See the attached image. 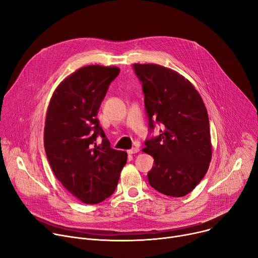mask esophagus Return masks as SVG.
<instances>
[{"label":"esophagus","mask_w":258,"mask_h":258,"mask_svg":"<svg viewBox=\"0 0 258 258\" xmlns=\"http://www.w3.org/2000/svg\"><path fill=\"white\" fill-rule=\"evenodd\" d=\"M140 151V149H139V147H134V148H132V149H130L127 152L130 153V154H135V153H138Z\"/></svg>","instance_id":"1"}]
</instances>
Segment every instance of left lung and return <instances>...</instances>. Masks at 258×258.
<instances>
[{"instance_id": "1", "label": "left lung", "mask_w": 258, "mask_h": 258, "mask_svg": "<svg viewBox=\"0 0 258 258\" xmlns=\"http://www.w3.org/2000/svg\"><path fill=\"white\" fill-rule=\"evenodd\" d=\"M142 82L149 127L162 123L160 136L142 149L154 160L149 184L171 197L193 191L207 174L212 141L207 108L193 84L177 72L158 64H134Z\"/></svg>"}]
</instances>
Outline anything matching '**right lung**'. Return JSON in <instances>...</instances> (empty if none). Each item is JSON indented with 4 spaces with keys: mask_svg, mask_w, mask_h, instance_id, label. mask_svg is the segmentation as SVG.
Wrapping results in <instances>:
<instances>
[{
    "mask_svg": "<svg viewBox=\"0 0 258 258\" xmlns=\"http://www.w3.org/2000/svg\"><path fill=\"white\" fill-rule=\"evenodd\" d=\"M116 66L88 65L65 78L50 97L44 149L51 170L74 197L96 204L110 197L126 164L125 151L111 148L96 118ZM99 134L102 143L97 145Z\"/></svg>",
    "mask_w": 258,
    "mask_h": 258,
    "instance_id": "obj_1",
    "label": "right lung"
}]
</instances>
